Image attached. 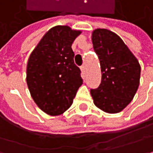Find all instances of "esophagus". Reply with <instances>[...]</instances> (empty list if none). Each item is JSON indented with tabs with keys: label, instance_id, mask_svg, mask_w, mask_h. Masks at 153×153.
<instances>
[{
	"label": "esophagus",
	"instance_id": "esophagus-1",
	"mask_svg": "<svg viewBox=\"0 0 153 153\" xmlns=\"http://www.w3.org/2000/svg\"><path fill=\"white\" fill-rule=\"evenodd\" d=\"M80 70H81V72H82V73L84 74V73H85V66H81V67H80Z\"/></svg>",
	"mask_w": 153,
	"mask_h": 153
}]
</instances>
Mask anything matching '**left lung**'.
I'll list each match as a JSON object with an SVG mask.
<instances>
[{"instance_id":"8db88e82","label":"left lung","mask_w":153,"mask_h":153,"mask_svg":"<svg viewBox=\"0 0 153 153\" xmlns=\"http://www.w3.org/2000/svg\"><path fill=\"white\" fill-rule=\"evenodd\" d=\"M94 49L101 68V83L91 89L94 105L108 113H117L132 100L139 85L140 65L122 39L115 33L95 29Z\"/></svg>"}]
</instances>
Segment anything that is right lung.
I'll use <instances>...</instances> for the list:
<instances>
[{
  "label": "right lung",
  "instance_id": "right-lung-1",
  "mask_svg": "<svg viewBox=\"0 0 153 153\" xmlns=\"http://www.w3.org/2000/svg\"><path fill=\"white\" fill-rule=\"evenodd\" d=\"M80 33L68 26L53 27L28 59L27 84L32 98L43 112L52 116L68 110L83 83L72 49Z\"/></svg>",
  "mask_w": 153,
  "mask_h": 153
}]
</instances>
